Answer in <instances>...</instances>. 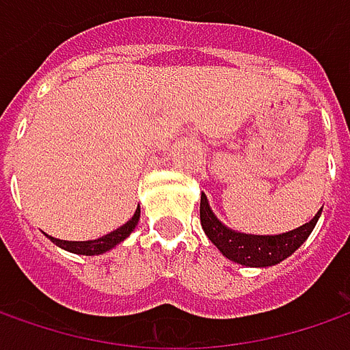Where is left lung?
I'll use <instances>...</instances> for the list:
<instances>
[{
  "label": "left lung",
  "instance_id": "obj_1",
  "mask_svg": "<svg viewBox=\"0 0 350 350\" xmlns=\"http://www.w3.org/2000/svg\"><path fill=\"white\" fill-rule=\"evenodd\" d=\"M321 210L308 224L300 228L278 235H251L241 234L226 228L210 208L208 198L200 195V224L208 239L220 249L224 257L230 261L245 265V267H273L290 257L296 249L302 245L316 228Z\"/></svg>",
  "mask_w": 350,
  "mask_h": 350
}]
</instances>
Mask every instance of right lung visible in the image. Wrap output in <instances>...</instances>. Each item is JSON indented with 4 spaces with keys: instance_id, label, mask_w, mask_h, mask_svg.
<instances>
[{
    "instance_id": "1",
    "label": "right lung",
    "mask_w": 350,
    "mask_h": 350,
    "mask_svg": "<svg viewBox=\"0 0 350 350\" xmlns=\"http://www.w3.org/2000/svg\"><path fill=\"white\" fill-rule=\"evenodd\" d=\"M138 220H140V206L136 208L134 216H132L124 226L116 228L115 232L103 235L99 239H91V241H66V239H56V237H50V235H48V237H50L58 247L66 249V251H70V253H77V255H101V253H107L109 249L116 247L120 241H124L128 235L134 232Z\"/></svg>"
}]
</instances>
